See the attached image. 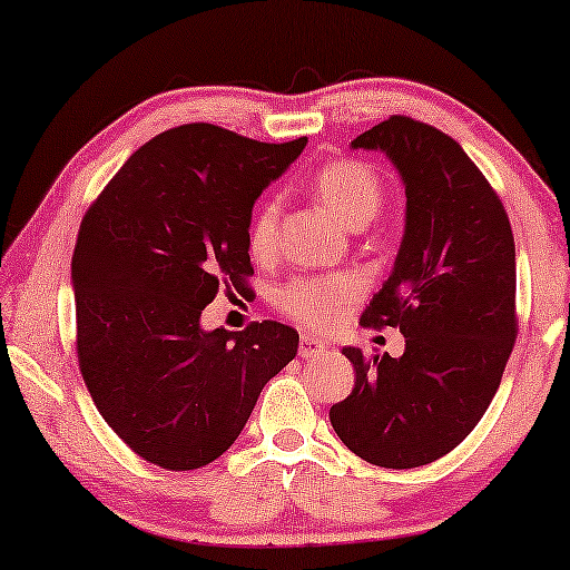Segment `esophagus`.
Returning a JSON list of instances; mask_svg holds the SVG:
<instances>
[{
    "label": "esophagus",
    "mask_w": 570,
    "mask_h": 570,
    "mask_svg": "<svg viewBox=\"0 0 570 570\" xmlns=\"http://www.w3.org/2000/svg\"><path fill=\"white\" fill-rule=\"evenodd\" d=\"M324 342L322 340H316V337H311V334H303L301 337V345H298V355L303 357V361H314V357H318V355H324Z\"/></svg>",
    "instance_id": "1"
}]
</instances>
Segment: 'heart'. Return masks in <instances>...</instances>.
I'll list each match as a JSON object with an SVG mask.
<instances>
[{
    "mask_svg": "<svg viewBox=\"0 0 570 570\" xmlns=\"http://www.w3.org/2000/svg\"><path fill=\"white\" fill-rule=\"evenodd\" d=\"M316 197L340 217L347 228L368 225L384 205V184L376 170L361 160L326 163L311 178ZM277 202H262L248 223L246 246L256 262H267L277 248ZM355 285L347 277H298L279 291V308L311 330H326L347 303L353 301Z\"/></svg>",
    "mask_w": 570,
    "mask_h": 570,
    "instance_id": "obj_1",
    "label": "heart"
}]
</instances>
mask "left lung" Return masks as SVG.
Instances as JSON below:
<instances>
[{
	"label": "left lung",
	"instance_id": "obj_1",
	"mask_svg": "<svg viewBox=\"0 0 570 570\" xmlns=\"http://www.w3.org/2000/svg\"><path fill=\"white\" fill-rule=\"evenodd\" d=\"M353 150H381L404 184V233L365 326H400V357L342 347L355 389L332 404L342 443L389 470L431 464L485 415L517 340V248L509 215L462 145L407 116Z\"/></svg>",
	"mask_w": 570,
	"mask_h": 570
}]
</instances>
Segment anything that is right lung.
Listing matches in <instances>:
<instances>
[{"label":"right lung","instance_id":"obj_1","mask_svg":"<svg viewBox=\"0 0 570 570\" xmlns=\"http://www.w3.org/2000/svg\"><path fill=\"white\" fill-rule=\"evenodd\" d=\"M308 139L269 145L184 124L129 155L82 217L72 256L77 357L114 433L163 470L215 462L264 384L298 353V332L254 322L202 330L220 285L254 275V202Z\"/></svg>","mask_w":570,"mask_h":570}]
</instances>
